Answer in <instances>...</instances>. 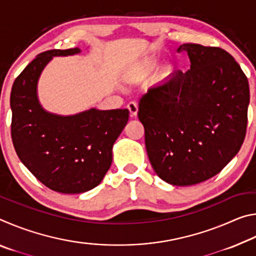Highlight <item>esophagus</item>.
Wrapping results in <instances>:
<instances>
[{"label": "esophagus", "mask_w": 256, "mask_h": 256, "mask_svg": "<svg viewBox=\"0 0 256 256\" xmlns=\"http://www.w3.org/2000/svg\"><path fill=\"white\" fill-rule=\"evenodd\" d=\"M128 110L130 112V115H131V118H136L138 115V106L136 102H130L128 104Z\"/></svg>", "instance_id": "esophagus-1"}]
</instances>
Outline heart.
I'll use <instances>...</instances> for the list:
<instances>
[{"label": "heart", "instance_id": "b5f03b06", "mask_svg": "<svg viewBox=\"0 0 256 256\" xmlns=\"http://www.w3.org/2000/svg\"><path fill=\"white\" fill-rule=\"evenodd\" d=\"M157 66V58L154 56H149L142 60L140 63L134 66L124 76V81L128 86H138L144 82Z\"/></svg>", "mask_w": 256, "mask_h": 256}]
</instances>
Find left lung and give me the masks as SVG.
I'll return each instance as SVG.
<instances>
[{
	"label": "left lung",
	"mask_w": 256,
	"mask_h": 256,
	"mask_svg": "<svg viewBox=\"0 0 256 256\" xmlns=\"http://www.w3.org/2000/svg\"><path fill=\"white\" fill-rule=\"evenodd\" d=\"M190 68L175 71L138 104L146 148L160 178L175 186L211 178L235 157L248 125L250 86L219 47L183 44Z\"/></svg>",
	"instance_id": "obj_1"
}]
</instances>
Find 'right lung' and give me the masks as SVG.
Here are the masks:
<instances>
[{"label":"right lung","mask_w":256,"mask_h":256,"mask_svg":"<svg viewBox=\"0 0 256 256\" xmlns=\"http://www.w3.org/2000/svg\"><path fill=\"white\" fill-rule=\"evenodd\" d=\"M80 48L44 52L16 78L11 90V136L16 152L47 188L79 194L100 184L112 160V146L128 120V110L90 108L74 115L45 110L37 94L42 70L55 56Z\"/></svg>","instance_id":"1"}]
</instances>
